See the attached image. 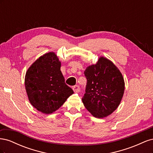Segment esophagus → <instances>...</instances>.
I'll return each instance as SVG.
<instances>
[{"label": "esophagus", "mask_w": 153, "mask_h": 153, "mask_svg": "<svg viewBox=\"0 0 153 153\" xmlns=\"http://www.w3.org/2000/svg\"><path fill=\"white\" fill-rule=\"evenodd\" d=\"M73 90L75 92H78L80 91V86L78 85H75L73 87Z\"/></svg>", "instance_id": "esophagus-1"}]
</instances>
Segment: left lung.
I'll return each instance as SVG.
<instances>
[{"label":"left lung","instance_id":"left-lung-1","mask_svg":"<svg viewBox=\"0 0 153 153\" xmlns=\"http://www.w3.org/2000/svg\"><path fill=\"white\" fill-rule=\"evenodd\" d=\"M85 93L82 102L87 110L96 118L110 115L119 106L124 92L121 73L110 60L100 57L98 62L87 67Z\"/></svg>","mask_w":153,"mask_h":153}]
</instances>
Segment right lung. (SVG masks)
Wrapping results in <instances>:
<instances>
[{"label":"right lung","instance_id":"obj_1","mask_svg":"<svg viewBox=\"0 0 153 153\" xmlns=\"http://www.w3.org/2000/svg\"><path fill=\"white\" fill-rule=\"evenodd\" d=\"M61 62L54 52L39 57L27 69L25 86L31 105L50 114L58 110L73 94L61 71Z\"/></svg>","mask_w":153,"mask_h":153}]
</instances>
